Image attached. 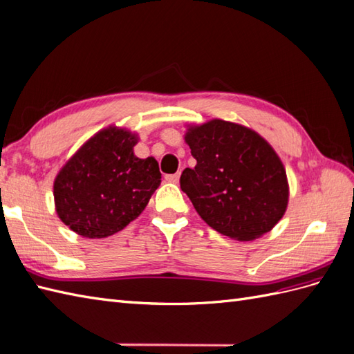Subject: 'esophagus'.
<instances>
[{
  "label": "esophagus",
  "mask_w": 354,
  "mask_h": 354,
  "mask_svg": "<svg viewBox=\"0 0 354 354\" xmlns=\"http://www.w3.org/2000/svg\"><path fill=\"white\" fill-rule=\"evenodd\" d=\"M165 180H167V182H169V183H178L180 172H176V174H168V176H165Z\"/></svg>",
  "instance_id": "obj_1"
}]
</instances>
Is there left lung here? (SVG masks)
<instances>
[{"instance_id": "1", "label": "left lung", "mask_w": 354, "mask_h": 354, "mask_svg": "<svg viewBox=\"0 0 354 354\" xmlns=\"http://www.w3.org/2000/svg\"><path fill=\"white\" fill-rule=\"evenodd\" d=\"M185 141L196 160L180 187L207 225L240 242L269 232L288 204V180L279 156L263 136L214 118L189 126Z\"/></svg>"}]
</instances>
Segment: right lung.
I'll use <instances>...</instances> for the list:
<instances>
[{
	"label": "right lung",
	"instance_id": "1",
	"mask_svg": "<svg viewBox=\"0 0 354 354\" xmlns=\"http://www.w3.org/2000/svg\"><path fill=\"white\" fill-rule=\"evenodd\" d=\"M138 135L109 126L91 136L54 182L58 218L76 234L103 239L136 219L160 185L159 163L140 159Z\"/></svg>",
	"mask_w": 354,
	"mask_h": 354
}]
</instances>
